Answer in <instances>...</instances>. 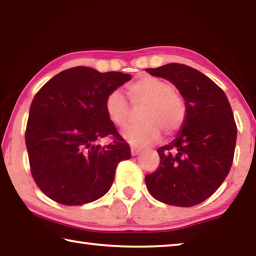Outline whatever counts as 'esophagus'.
Returning <instances> with one entry per match:
<instances>
[{"mask_svg":"<svg viewBox=\"0 0 256 256\" xmlns=\"http://www.w3.org/2000/svg\"><path fill=\"white\" fill-rule=\"evenodd\" d=\"M140 152H141L140 149H138V148H131V154H132V156H138Z\"/></svg>","mask_w":256,"mask_h":256,"instance_id":"1","label":"esophagus"}]
</instances>
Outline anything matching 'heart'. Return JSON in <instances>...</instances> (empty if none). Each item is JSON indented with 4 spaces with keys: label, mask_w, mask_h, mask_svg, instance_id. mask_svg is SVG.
Instances as JSON below:
<instances>
[{
    "label": "heart",
    "mask_w": 256,
    "mask_h": 256,
    "mask_svg": "<svg viewBox=\"0 0 256 256\" xmlns=\"http://www.w3.org/2000/svg\"><path fill=\"white\" fill-rule=\"evenodd\" d=\"M125 90L133 106L144 105L141 112L144 123L131 125L122 131L130 144L138 148L148 146L159 140L162 132L170 136L183 126L185 102L170 81L144 74L128 84ZM105 110L108 118L118 128L126 126L131 120V107L118 90L107 94Z\"/></svg>",
    "instance_id": "obj_1"
}]
</instances>
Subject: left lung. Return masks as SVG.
<instances>
[{"label": "left lung", "instance_id": "1", "mask_svg": "<svg viewBox=\"0 0 256 256\" xmlns=\"http://www.w3.org/2000/svg\"><path fill=\"white\" fill-rule=\"evenodd\" d=\"M170 81L185 100L183 126L170 144L157 149L158 170L146 176L156 200L193 206L214 194L230 170L237 128L226 94L210 78L185 64L146 68Z\"/></svg>", "mask_w": 256, "mask_h": 256}]
</instances>
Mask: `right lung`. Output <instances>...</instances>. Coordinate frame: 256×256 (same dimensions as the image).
Segmentation results:
<instances>
[{
	"instance_id": "right-lung-1",
	"label": "right lung",
	"mask_w": 256,
	"mask_h": 256,
	"mask_svg": "<svg viewBox=\"0 0 256 256\" xmlns=\"http://www.w3.org/2000/svg\"><path fill=\"white\" fill-rule=\"evenodd\" d=\"M131 78L71 68L52 78L34 97L26 146L34 180L52 200L81 206L110 190L116 167L130 159L131 149L108 118L105 99ZM108 135L114 138L110 145L96 144Z\"/></svg>"
}]
</instances>
